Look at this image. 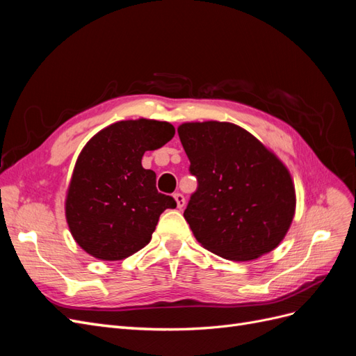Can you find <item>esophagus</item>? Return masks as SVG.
<instances>
[{"label": "esophagus", "mask_w": 356, "mask_h": 356, "mask_svg": "<svg viewBox=\"0 0 356 356\" xmlns=\"http://www.w3.org/2000/svg\"><path fill=\"white\" fill-rule=\"evenodd\" d=\"M174 197H175V200H177V207H178L179 209H182V208L186 207V197L182 196L181 193H175Z\"/></svg>", "instance_id": "1"}]
</instances>
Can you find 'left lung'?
<instances>
[{
	"instance_id": "1",
	"label": "left lung",
	"mask_w": 356,
	"mask_h": 356,
	"mask_svg": "<svg viewBox=\"0 0 356 356\" xmlns=\"http://www.w3.org/2000/svg\"><path fill=\"white\" fill-rule=\"evenodd\" d=\"M178 135L197 179L184 211L197 242L234 261L273 251L296 211L294 186L282 161L232 123H184Z\"/></svg>"
}]
</instances>
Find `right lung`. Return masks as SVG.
<instances>
[{
    "mask_svg": "<svg viewBox=\"0 0 356 356\" xmlns=\"http://www.w3.org/2000/svg\"><path fill=\"white\" fill-rule=\"evenodd\" d=\"M174 135L168 122L139 118L105 127L86 144L65 203L70 230L86 252L123 260L152 241L161 212L177 202L157 191L156 174L141 160Z\"/></svg>",
    "mask_w": 356,
    "mask_h": 356,
    "instance_id": "obj_1",
    "label": "right lung"
}]
</instances>
